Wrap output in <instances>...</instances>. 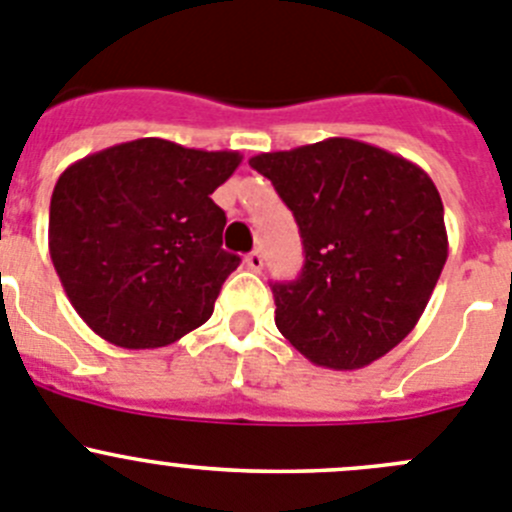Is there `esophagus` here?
Returning a JSON list of instances; mask_svg holds the SVG:
<instances>
[{
    "label": "esophagus",
    "instance_id": "obj_1",
    "mask_svg": "<svg viewBox=\"0 0 512 512\" xmlns=\"http://www.w3.org/2000/svg\"><path fill=\"white\" fill-rule=\"evenodd\" d=\"M243 261H246V266H248V269H251V271H256V274H259V271L264 269V256H261V251H251V253H248V256H246V259H243Z\"/></svg>",
    "mask_w": 512,
    "mask_h": 512
}]
</instances>
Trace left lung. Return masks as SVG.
<instances>
[{
    "label": "left lung",
    "instance_id": "1",
    "mask_svg": "<svg viewBox=\"0 0 512 512\" xmlns=\"http://www.w3.org/2000/svg\"><path fill=\"white\" fill-rule=\"evenodd\" d=\"M304 243L296 281L274 284L279 332L316 367L359 369L415 329L447 261L442 198L420 165L326 138L261 153Z\"/></svg>",
    "mask_w": 512,
    "mask_h": 512
}]
</instances>
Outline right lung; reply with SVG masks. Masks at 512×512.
<instances>
[{
	"label": "right lung",
	"instance_id": "1",
	"mask_svg": "<svg viewBox=\"0 0 512 512\" xmlns=\"http://www.w3.org/2000/svg\"><path fill=\"white\" fill-rule=\"evenodd\" d=\"M236 150L140 138L72 163L50 201V256L92 332L123 349H158L206 324L238 256L211 193Z\"/></svg>",
	"mask_w": 512,
	"mask_h": 512
}]
</instances>
